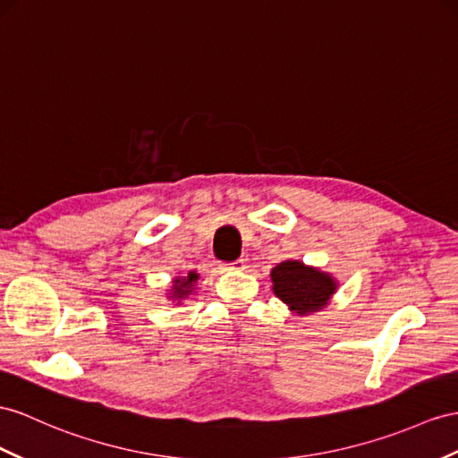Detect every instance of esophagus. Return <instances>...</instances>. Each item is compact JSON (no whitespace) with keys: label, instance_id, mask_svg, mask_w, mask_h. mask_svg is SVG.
Segmentation results:
<instances>
[{"label":"esophagus","instance_id":"esophagus-1","mask_svg":"<svg viewBox=\"0 0 458 458\" xmlns=\"http://www.w3.org/2000/svg\"><path fill=\"white\" fill-rule=\"evenodd\" d=\"M220 268L222 271H243L245 263H243V259H236L232 263H220Z\"/></svg>","mask_w":458,"mask_h":458}]
</instances>
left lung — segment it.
I'll list each match as a JSON object with an SVG mask.
<instances>
[{"label": "left lung", "instance_id": "1", "mask_svg": "<svg viewBox=\"0 0 458 458\" xmlns=\"http://www.w3.org/2000/svg\"><path fill=\"white\" fill-rule=\"evenodd\" d=\"M271 283L275 296L296 315H311L325 310L338 290V280L331 273L298 259L273 267Z\"/></svg>", "mask_w": 458, "mask_h": 458}]
</instances>
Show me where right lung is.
Masks as SVG:
<instances>
[{"instance_id": "obj_1", "label": "right lung", "mask_w": 458, "mask_h": 458, "mask_svg": "<svg viewBox=\"0 0 458 458\" xmlns=\"http://www.w3.org/2000/svg\"><path fill=\"white\" fill-rule=\"evenodd\" d=\"M197 280H199V275H197L195 271H190L185 276H175V278L172 280V286H170V290H168V296H166V298L172 300V301H175V303H178V306H180V303H182L185 298H190V296L195 294Z\"/></svg>"}]
</instances>
